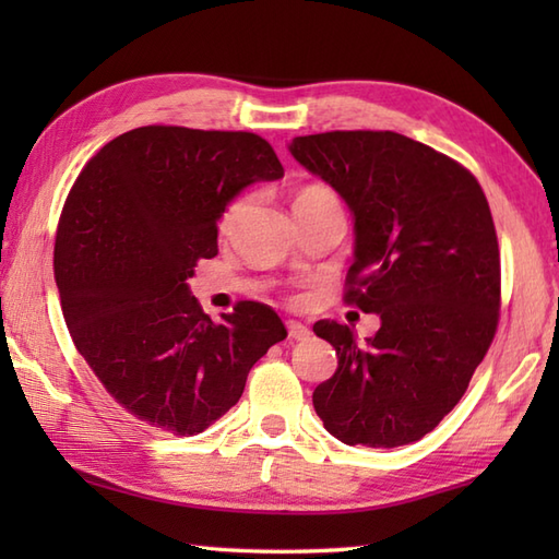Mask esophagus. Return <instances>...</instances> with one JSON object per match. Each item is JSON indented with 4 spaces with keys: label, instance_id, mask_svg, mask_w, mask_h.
Returning <instances> with one entry per match:
<instances>
[{
    "label": "esophagus",
    "instance_id": "34e87169",
    "mask_svg": "<svg viewBox=\"0 0 559 559\" xmlns=\"http://www.w3.org/2000/svg\"><path fill=\"white\" fill-rule=\"evenodd\" d=\"M286 326H288V336L290 338H295V341L310 338V329H307L302 322H295V319H288Z\"/></svg>",
    "mask_w": 559,
    "mask_h": 559
}]
</instances>
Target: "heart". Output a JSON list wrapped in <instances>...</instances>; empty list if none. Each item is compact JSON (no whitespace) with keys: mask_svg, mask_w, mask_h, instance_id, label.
<instances>
[{"mask_svg":"<svg viewBox=\"0 0 559 559\" xmlns=\"http://www.w3.org/2000/svg\"><path fill=\"white\" fill-rule=\"evenodd\" d=\"M307 199H334V194H331L329 189H324V187H305V189H300L298 197H295V201H307ZM237 209H240V204H235V206L228 211V216H225V221L233 218V213H235Z\"/></svg>","mask_w":559,"mask_h":559,"instance_id":"b5f03b06","label":"heart"}]
</instances>
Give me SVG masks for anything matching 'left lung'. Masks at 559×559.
Masks as SVG:
<instances>
[{
	"label": "left lung",
	"mask_w": 559,
	"mask_h": 559,
	"mask_svg": "<svg viewBox=\"0 0 559 559\" xmlns=\"http://www.w3.org/2000/svg\"><path fill=\"white\" fill-rule=\"evenodd\" d=\"M290 156L353 213L346 302L379 317L358 341L314 324L336 372L312 403L343 444L418 442L466 394L500 312V249L476 177L444 153L396 132L295 136Z\"/></svg>",
	"instance_id": "obj_1"
}]
</instances>
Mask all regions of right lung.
Segmentation results:
<instances>
[{"mask_svg":"<svg viewBox=\"0 0 559 559\" xmlns=\"http://www.w3.org/2000/svg\"><path fill=\"white\" fill-rule=\"evenodd\" d=\"M283 177L257 134L139 127L105 144L59 218L55 281L71 338L127 413L192 437L240 401L247 374L288 336L261 302L213 322L189 290L218 254V221L254 182Z\"/></svg>","mask_w":559,"mask_h":559,"instance_id":"obj_1","label":"right lung"}]
</instances>
